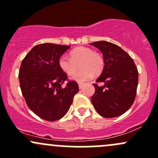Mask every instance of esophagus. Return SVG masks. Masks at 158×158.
I'll return each mask as SVG.
<instances>
[{"label":"esophagus","instance_id":"1","mask_svg":"<svg viewBox=\"0 0 158 158\" xmlns=\"http://www.w3.org/2000/svg\"><path fill=\"white\" fill-rule=\"evenodd\" d=\"M78 86L80 89H82L83 86H84V84H78Z\"/></svg>","mask_w":158,"mask_h":158}]
</instances>
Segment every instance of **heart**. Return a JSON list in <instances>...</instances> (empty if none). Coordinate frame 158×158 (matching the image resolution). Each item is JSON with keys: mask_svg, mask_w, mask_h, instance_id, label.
Instances as JSON below:
<instances>
[{"mask_svg": "<svg viewBox=\"0 0 158 158\" xmlns=\"http://www.w3.org/2000/svg\"><path fill=\"white\" fill-rule=\"evenodd\" d=\"M77 64L81 70L78 71L72 79L79 83L85 82L102 72L105 61L99 52H94L93 49L86 47H78L70 52V58L62 56L59 58V65L61 70L68 75H72L77 69Z\"/></svg>", "mask_w": 158, "mask_h": 158, "instance_id": "1", "label": "heart"}]
</instances>
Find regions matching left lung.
I'll return each instance as SVG.
<instances>
[{
	"mask_svg": "<svg viewBox=\"0 0 158 158\" xmlns=\"http://www.w3.org/2000/svg\"><path fill=\"white\" fill-rule=\"evenodd\" d=\"M102 52L104 69L93 84L95 93L91 101L95 109L103 118H116L125 113L135 101L139 72L130 56L111 42L96 41L90 44Z\"/></svg>",
	"mask_w": 158,
	"mask_h": 158,
	"instance_id": "1",
	"label": "left lung"
}]
</instances>
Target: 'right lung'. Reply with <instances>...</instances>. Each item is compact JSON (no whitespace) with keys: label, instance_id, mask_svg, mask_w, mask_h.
Returning <instances> with one entry per match:
<instances>
[{"label":"right lung","instance_id":"1","mask_svg":"<svg viewBox=\"0 0 158 158\" xmlns=\"http://www.w3.org/2000/svg\"><path fill=\"white\" fill-rule=\"evenodd\" d=\"M69 46L38 44L25 56L19 72L20 88L27 106L42 119L59 120L65 115L79 90L59 65V58ZM65 81V86H63Z\"/></svg>","mask_w":158,"mask_h":158}]
</instances>
